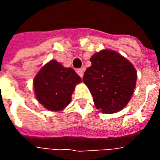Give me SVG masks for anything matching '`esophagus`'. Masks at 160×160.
Wrapping results in <instances>:
<instances>
[{
    "mask_svg": "<svg viewBox=\"0 0 160 160\" xmlns=\"http://www.w3.org/2000/svg\"><path fill=\"white\" fill-rule=\"evenodd\" d=\"M77 73H78V74L82 78L84 75V69H82V68H80V69H77Z\"/></svg>",
    "mask_w": 160,
    "mask_h": 160,
    "instance_id": "1",
    "label": "esophagus"
}]
</instances>
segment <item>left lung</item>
Listing matches in <instances>:
<instances>
[{
    "label": "left lung",
    "instance_id": "8db88e82",
    "mask_svg": "<svg viewBox=\"0 0 160 160\" xmlns=\"http://www.w3.org/2000/svg\"><path fill=\"white\" fill-rule=\"evenodd\" d=\"M90 61L92 66L84 73L83 82L90 90L96 108L105 114L121 111L134 93L137 80L134 67L111 49L94 54Z\"/></svg>",
    "mask_w": 160,
    "mask_h": 160
}]
</instances>
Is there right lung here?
Listing matches in <instances>:
<instances>
[{
  "mask_svg": "<svg viewBox=\"0 0 160 160\" xmlns=\"http://www.w3.org/2000/svg\"><path fill=\"white\" fill-rule=\"evenodd\" d=\"M80 78L71 68H64L51 60L39 70L33 80L38 101L47 110L59 111L71 102L72 94Z\"/></svg>",
  "mask_w": 160,
  "mask_h": 160,
  "instance_id": "add662e5",
  "label": "right lung"
}]
</instances>
